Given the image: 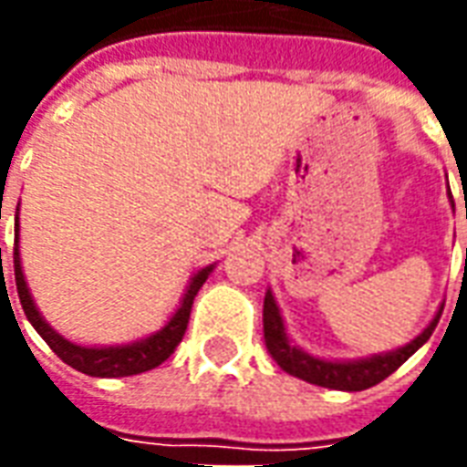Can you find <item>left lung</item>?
I'll use <instances>...</instances> for the list:
<instances>
[{"instance_id": "8db88e82", "label": "left lung", "mask_w": 467, "mask_h": 467, "mask_svg": "<svg viewBox=\"0 0 467 467\" xmlns=\"http://www.w3.org/2000/svg\"><path fill=\"white\" fill-rule=\"evenodd\" d=\"M441 313L432 317L431 325L422 330L415 340L408 345H402L398 350L380 352L372 358H362V360H323L315 358L310 352H305L303 348L290 343L287 330H285L283 315L280 307L275 303L273 293H265V307H263V327H265V345L267 352L273 355V360L283 368L285 372H290L295 378H300L305 382H313L320 388H330V390H368L372 385L382 382L388 375L400 368L402 362L410 358L412 352L428 343V337L435 330V325L441 320Z\"/></svg>"}]
</instances>
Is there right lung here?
Masks as SVG:
<instances>
[{
	"label": "right lung",
	"mask_w": 467,
	"mask_h": 467,
	"mask_svg": "<svg viewBox=\"0 0 467 467\" xmlns=\"http://www.w3.org/2000/svg\"><path fill=\"white\" fill-rule=\"evenodd\" d=\"M16 240H15V280H16V295H19V303L25 310L26 320L35 325V330L42 335L57 358H62L67 365H72L75 370L92 375V378H127V375H140L162 365L174 348L182 340L187 323H190V313H192L194 295L200 293V287L207 280V275L213 273L214 265H207L202 270H197L192 275V280L184 290V297L180 300V307L174 310V315L167 320L164 327H160L157 333L142 340H134L127 345H109V348H87V345H77L72 340H67L62 335L57 333L52 325L47 323L45 317L36 310L32 293L26 287L25 273H22V260H19V210H16ZM2 253V250H0ZM2 257V254H0Z\"/></svg>",
	"instance_id": "1"
}]
</instances>
